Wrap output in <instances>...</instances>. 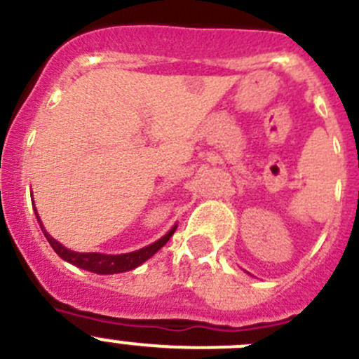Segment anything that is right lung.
<instances>
[{"mask_svg": "<svg viewBox=\"0 0 359 359\" xmlns=\"http://www.w3.org/2000/svg\"><path fill=\"white\" fill-rule=\"evenodd\" d=\"M34 214H36L38 224H40L41 231H43L45 238L48 240V243L52 245V249L55 250L59 257H62L68 263L75 264V266L83 268V270H89L93 273H100V276H109V273H123L128 270H133V268L140 266L142 263L149 259V257L154 256L163 245L170 240V236L175 233L177 226H173L165 236H161L159 240H156L154 243L147 247H142V249L133 250V252L128 254H100V252H75V250L66 249L62 243H59L57 240L52 238L47 231H45L43 224L40 221V215H38L36 208H34Z\"/></svg>", "mask_w": 359, "mask_h": 359, "instance_id": "obj_1", "label": "right lung"}]
</instances>
